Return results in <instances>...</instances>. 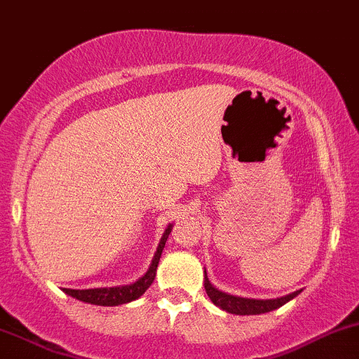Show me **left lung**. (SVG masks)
I'll return each instance as SVG.
<instances>
[{"mask_svg": "<svg viewBox=\"0 0 359 359\" xmlns=\"http://www.w3.org/2000/svg\"><path fill=\"white\" fill-rule=\"evenodd\" d=\"M203 286H205L207 294H209L210 302L215 304V306L222 308L226 310L227 313L233 315H260V313H267V311L277 310L283 304H286L287 302H291L292 298L299 294L302 291H294L291 294L283 296V298H276V299H253V298H241V296H233L227 294V292L219 291L217 287H214L210 284V280L207 279V272H205V280H203Z\"/></svg>", "mask_w": 359, "mask_h": 359, "instance_id": "1", "label": "left lung"}]
</instances>
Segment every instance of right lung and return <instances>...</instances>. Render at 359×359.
Returning a JSON list of instances; mask_svg holds the SVG:
<instances>
[{
	"label": "right lung",
	"mask_w": 359,
	"mask_h": 359,
	"mask_svg": "<svg viewBox=\"0 0 359 359\" xmlns=\"http://www.w3.org/2000/svg\"><path fill=\"white\" fill-rule=\"evenodd\" d=\"M172 224L165 227L163 238H161L159 246H157V252L154 253L152 264H150L149 271L144 273L138 280H135L133 284H128V286H114V287H94V289H67L63 287V291L67 292L72 298L80 299L83 303L90 304H99V306H118V304L130 303L133 299L140 298L145 291L150 287V284L156 279L157 265H159L161 255H163V250L165 241H168L169 233H171Z\"/></svg>",
	"instance_id": "obj_1"
}]
</instances>
